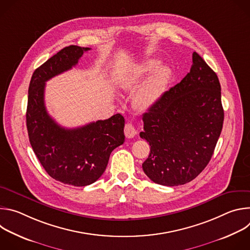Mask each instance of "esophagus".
<instances>
[{"mask_svg":"<svg viewBox=\"0 0 250 250\" xmlns=\"http://www.w3.org/2000/svg\"><path fill=\"white\" fill-rule=\"evenodd\" d=\"M136 129L134 128V126L131 124H126L125 125V134L127 138H132L133 136H135L136 134Z\"/></svg>","mask_w":250,"mask_h":250,"instance_id":"1","label":"esophagus"}]
</instances>
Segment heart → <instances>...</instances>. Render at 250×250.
Here are the masks:
<instances>
[{"label":"heart","mask_w":250,"mask_h":250,"mask_svg":"<svg viewBox=\"0 0 250 250\" xmlns=\"http://www.w3.org/2000/svg\"><path fill=\"white\" fill-rule=\"evenodd\" d=\"M159 65V60L150 58L145 60L134 70L133 76L130 80L132 84L140 82L142 79H145L152 73L149 79L141 86L135 95L134 102L137 108L140 110H149L154 104H156L161 99L165 87L169 82L171 76L170 68L163 66L157 69Z\"/></svg>","instance_id":"b5f03b06"}]
</instances>
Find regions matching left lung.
Listing matches in <instances>:
<instances>
[{
	"instance_id": "8db88e82",
	"label": "left lung",
	"mask_w": 250,
	"mask_h": 250,
	"mask_svg": "<svg viewBox=\"0 0 250 250\" xmlns=\"http://www.w3.org/2000/svg\"><path fill=\"white\" fill-rule=\"evenodd\" d=\"M221 84L197 53L190 72L144 114L140 137L150 146L142 169L154 183L184 185L209 162L224 124Z\"/></svg>"
}]
</instances>
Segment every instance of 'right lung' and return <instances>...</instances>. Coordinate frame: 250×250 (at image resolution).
<instances>
[{
	"label": "right lung",
	"mask_w": 250,
	"mask_h": 250,
	"mask_svg": "<svg viewBox=\"0 0 250 250\" xmlns=\"http://www.w3.org/2000/svg\"><path fill=\"white\" fill-rule=\"evenodd\" d=\"M90 49L64 47L35 69L28 87L26 127L33 152L53 179L75 187L96 182L104 172L112 151L125 142V119L121 114L65 128L46 111L45 82L75 66Z\"/></svg>",
	"instance_id": "1"
}]
</instances>
